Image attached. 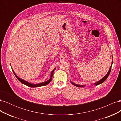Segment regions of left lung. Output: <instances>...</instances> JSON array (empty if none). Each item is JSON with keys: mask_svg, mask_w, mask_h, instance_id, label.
<instances>
[{"mask_svg": "<svg viewBox=\"0 0 121 121\" xmlns=\"http://www.w3.org/2000/svg\"><path fill=\"white\" fill-rule=\"evenodd\" d=\"M112 65H111V67H110V68H109V70H108V71L107 74H106V75L104 77V78H102L101 80H99V81H97V82L94 83V84H95V85L96 86H97V85H99V84L102 83L104 82V81H105L106 79H107L108 78V77L109 74H110V72H111V69H112ZM71 83L73 84V85H74V86H76V87H84V86H85V85H78V84H75L74 83H73V82H72V81H71Z\"/></svg>", "mask_w": 121, "mask_h": 121, "instance_id": "1", "label": "left lung"}]
</instances>
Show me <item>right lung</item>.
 I'll return each mask as SVG.
<instances>
[{
    "label": "right lung",
    "instance_id": "1",
    "mask_svg": "<svg viewBox=\"0 0 121 121\" xmlns=\"http://www.w3.org/2000/svg\"><path fill=\"white\" fill-rule=\"evenodd\" d=\"M55 69H56V68H54V69H53V70H52V73H51L50 78L48 80H47V81H45V82H42V83H38V84H32V83H29V82H28V81H25V80L22 79L20 78L19 77H18V76L15 74V73L14 72L13 70V69H12V70H13V73H14V75H15V76L16 77V78L18 79V80H19V81L21 82L22 83H23V84H25V85H27V86H29V87H40V86H45V85H47V84H49V83L51 82V81H52V76H53V72H54V71L55 70Z\"/></svg>",
    "mask_w": 121,
    "mask_h": 121
}]
</instances>
